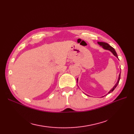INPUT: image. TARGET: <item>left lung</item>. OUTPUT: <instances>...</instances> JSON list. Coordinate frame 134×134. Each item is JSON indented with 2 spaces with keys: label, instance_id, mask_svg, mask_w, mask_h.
<instances>
[{
  "label": "left lung",
  "instance_id": "1",
  "mask_svg": "<svg viewBox=\"0 0 134 134\" xmlns=\"http://www.w3.org/2000/svg\"><path fill=\"white\" fill-rule=\"evenodd\" d=\"M97 43H98V44H99L100 46H102L103 47V48H104V49L110 51L112 52V53L116 56L117 58H118V56H117V53H116V51L115 50L114 48H113L112 46H111L110 45H109V44H108L107 43H106V42H98ZM120 75H121V72H120L119 75V78H118V80H117V83H116V84L114 86V87H113L111 89V90L108 92L107 94H106V95H104V96L109 94V93H111L112 92H113V90H114L116 88V87H117V85H118V84L119 83V81H120ZM78 79H77V83H78ZM104 96H103V97H104Z\"/></svg>",
  "mask_w": 134,
  "mask_h": 134
}]
</instances>
